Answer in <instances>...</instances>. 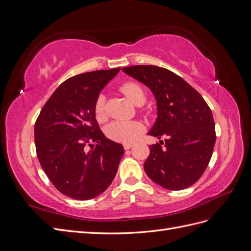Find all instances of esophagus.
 Masks as SVG:
<instances>
[{
	"label": "esophagus",
	"instance_id": "1",
	"mask_svg": "<svg viewBox=\"0 0 251 251\" xmlns=\"http://www.w3.org/2000/svg\"><path fill=\"white\" fill-rule=\"evenodd\" d=\"M133 146H134V143H125L124 148H125V150H128V149H131Z\"/></svg>",
	"mask_w": 251,
	"mask_h": 251
}]
</instances>
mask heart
I'll list each match as a JSON object with an SVG mask.
<instances>
[{
    "label": "heart",
    "mask_w": 251,
    "mask_h": 251,
    "mask_svg": "<svg viewBox=\"0 0 251 251\" xmlns=\"http://www.w3.org/2000/svg\"><path fill=\"white\" fill-rule=\"evenodd\" d=\"M123 92L127 100L132 103L139 105L143 104L146 101V92L143 88L137 82L128 81L124 83L120 87ZM105 97L103 94L98 95L94 105L95 116L98 120H102L105 117ZM143 131V125L140 121L132 120V121H113L107 126V135L112 140L130 143L133 142Z\"/></svg>",
    "instance_id": "b5f03b06"
}]
</instances>
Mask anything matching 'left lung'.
Returning a JSON list of instances; mask_svg holds the SVG:
<instances>
[{
  "label": "left lung",
  "instance_id": "8db88e82",
  "mask_svg": "<svg viewBox=\"0 0 251 251\" xmlns=\"http://www.w3.org/2000/svg\"><path fill=\"white\" fill-rule=\"evenodd\" d=\"M153 92L157 119L148 135L160 143L150 146L144 171L155 183L181 191L198 181L210 161L216 142L215 121L203 97L177 74L157 66L123 69Z\"/></svg>",
  "mask_w": 251,
  "mask_h": 251
}]
</instances>
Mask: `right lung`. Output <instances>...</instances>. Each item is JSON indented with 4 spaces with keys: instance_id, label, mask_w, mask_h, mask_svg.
Listing matches in <instances>:
<instances>
[{
    "instance_id": "obj_1",
    "label": "right lung",
    "mask_w": 251,
    "mask_h": 251,
    "mask_svg": "<svg viewBox=\"0 0 251 251\" xmlns=\"http://www.w3.org/2000/svg\"><path fill=\"white\" fill-rule=\"evenodd\" d=\"M120 68L75 75L45 103L34 126L36 155L57 191L75 200L93 199L107 189L124 156L123 144L108 138L94 105Z\"/></svg>"
}]
</instances>
